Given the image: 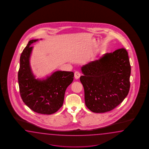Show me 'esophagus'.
I'll list each match as a JSON object with an SVG mask.
<instances>
[{"label":"esophagus","instance_id":"34e87169","mask_svg":"<svg viewBox=\"0 0 149 149\" xmlns=\"http://www.w3.org/2000/svg\"><path fill=\"white\" fill-rule=\"evenodd\" d=\"M74 76L75 79H78L80 77V73H79V72H78V71H76L74 72Z\"/></svg>","mask_w":149,"mask_h":149}]
</instances>
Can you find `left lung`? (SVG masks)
I'll use <instances>...</instances> for the list:
<instances>
[{"instance_id":"left-lung-1","label":"left lung","mask_w":149,"mask_h":149,"mask_svg":"<svg viewBox=\"0 0 149 149\" xmlns=\"http://www.w3.org/2000/svg\"><path fill=\"white\" fill-rule=\"evenodd\" d=\"M80 78L84 88L85 101L95 113L111 111L120 104L130 91L131 72L125 48L106 53L81 68Z\"/></svg>"}]
</instances>
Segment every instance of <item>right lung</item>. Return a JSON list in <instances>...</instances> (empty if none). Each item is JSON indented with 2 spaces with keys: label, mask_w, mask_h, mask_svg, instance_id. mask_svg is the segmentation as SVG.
<instances>
[{
  "label": "right lung",
  "mask_w": 149,
  "mask_h": 149,
  "mask_svg": "<svg viewBox=\"0 0 149 149\" xmlns=\"http://www.w3.org/2000/svg\"><path fill=\"white\" fill-rule=\"evenodd\" d=\"M38 40L29 41L21 55L18 72L19 92L23 102L32 111L40 114H53L62 107L65 92L73 81L74 73L56 71L46 78L36 79L30 62L33 48L30 45Z\"/></svg>",
  "instance_id": "add662e5"
}]
</instances>
